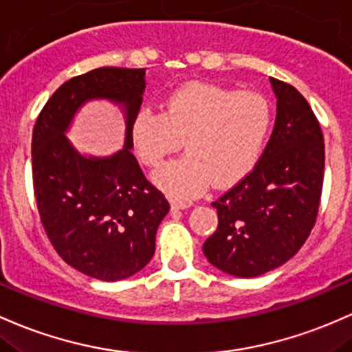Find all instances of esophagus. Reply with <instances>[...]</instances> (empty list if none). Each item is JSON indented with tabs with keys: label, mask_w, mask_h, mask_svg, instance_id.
Masks as SVG:
<instances>
[{
	"label": "esophagus",
	"mask_w": 352,
	"mask_h": 352,
	"mask_svg": "<svg viewBox=\"0 0 352 352\" xmlns=\"http://www.w3.org/2000/svg\"><path fill=\"white\" fill-rule=\"evenodd\" d=\"M170 207H172V210H184V208H188L190 207V204L188 202H182V200H170Z\"/></svg>",
	"instance_id": "34e87169"
}]
</instances>
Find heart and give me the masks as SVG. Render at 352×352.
<instances>
[{
    "label": "heart",
    "mask_w": 352,
    "mask_h": 352,
    "mask_svg": "<svg viewBox=\"0 0 352 352\" xmlns=\"http://www.w3.org/2000/svg\"><path fill=\"white\" fill-rule=\"evenodd\" d=\"M270 129L272 107L258 91L192 82L165 96L162 113L138 111L130 135L146 167H160L184 142L187 155L158 170L153 180L175 200H187L210 182L229 187L244 179L257 164Z\"/></svg>",
    "instance_id": "heart-1"
}]
</instances>
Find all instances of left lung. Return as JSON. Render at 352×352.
Listing matches in <instances>:
<instances>
[{
  "label": "left lung",
  "mask_w": 352,
  "mask_h": 352,
  "mask_svg": "<svg viewBox=\"0 0 352 352\" xmlns=\"http://www.w3.org/2000/svg\"><path fill=\"white\" fill-rule=\"evenodd\" d=\"M277 117L269 144L244 179L220 199L217 230L204 244L212 265L257 277L294 257L318 217L324 137L314 111L292 85L270 78Z\"/></svg>",
  "instance_id": "obj_1"
}]
</instances>
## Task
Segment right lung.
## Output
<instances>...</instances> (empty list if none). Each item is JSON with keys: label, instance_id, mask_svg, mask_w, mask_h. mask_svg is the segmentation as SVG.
I'll list each match as a JSON object with an SVG mask.
<instances>
[{"label": "right lung", "instance_id": "right-lung-1", "mask_svg": "<svg viewBox=\"0 0 352 352\" xmlns=\"http://www.w3.org/2000/svg\"><path fill=\"white\" fill-rule=\"evenodd\" d=\"M144 91L145 68L91 69L58 88L33 129V187L46 235L67 264L107 283L148 264L170 210L130 152ZM95 98L117 102L126 113V145L110 157H85L64 135L76 111Z\"/></svg>", "mask_w": 352, "mask_h": 352}]
</instances>
